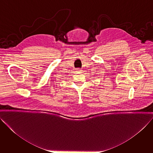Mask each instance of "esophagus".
Wrapping results in <instances>:
<instances>
[{
  "instance_id": "esophagus-1",
  "label": "esophagus",
  "mask_w": 153,
  "mask_h": 153,
  "mask_svg": "<svg viewBox=\"0 0 153 153\" xmlns=\"http://www.w3.org/2000/svg\"><path fill=\"white\" fill-rule=\"evenodd\" d=\"M79 70V71H81V70H80H80Z\"/></svg>"
}]
</instances>
